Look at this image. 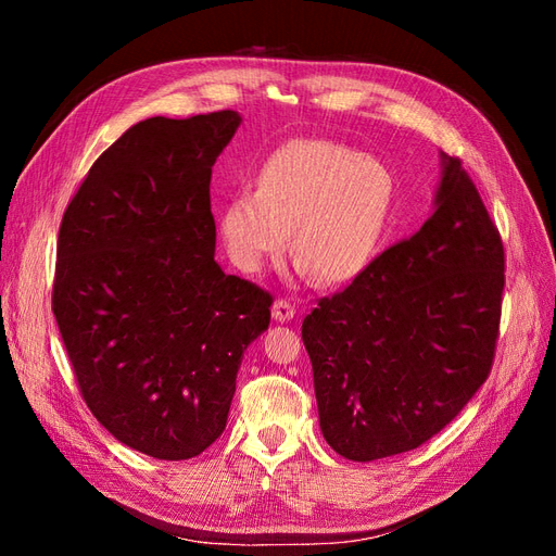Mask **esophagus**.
I'll return each mask as SVG.
<instances>
[{
    "mask_svg": "<svg viewBox=\"0 0 556 556\" xmlns=\"http://www.w3.org/2000/svg\"><path fill=\"white\" fill-rule=\"evenodd\" d=\"M294 315H296V308L290 304L288 299H276V304H274V319H276V323H290Z\"/></svg>",
    "mask_w": 556,
    "mask_h": 556,
    "instance_id": "1",
    "label": "esophagus"
}]
</instances>
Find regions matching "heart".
Wrapping results in <instances>:
<instances>
[{
	"label": "heart",
	"mask_w": 556,
	"mask_h": 556,
	"mask_svg": "<svg viewBox=\"0 0 556 556\" xmlns=\"http://www.w3.org/2000/svg\"><path fill=\"white\" fill-rule=\"evenodd\" d=\"M396 178L382 160L327 139H294L266 157L257 190L231 194L217 215L229 260L255 274L290 243L299 271L323 285L362 276L390 229Z\"/></svg>",
	"instance_id": "obj_1"
}]
</instances>
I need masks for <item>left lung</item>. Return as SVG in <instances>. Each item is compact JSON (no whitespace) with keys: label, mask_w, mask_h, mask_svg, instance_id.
Returning a JSON list of instances; mask_svg holds the SVG:
<instances>
[{"label":"left lung","mask_w":556,"mask_h":556,"mask_svg":"<svg viewBox=\"0 0 556 556\" xmlns=\"http://www.w3.org/2000/svg\"><path fill=\"white\" fill-rule=\"evenodd\" d=\"M503 243L462 162L441 153L433 213L301 325L325 441L352 462L415 450L490 376Z\"/></svg>","instance_id":"1"}]
</instances>
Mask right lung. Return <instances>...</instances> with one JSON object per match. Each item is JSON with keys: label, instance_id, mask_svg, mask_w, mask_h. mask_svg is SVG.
Masks as SVG:
<instances>
[{"label": "right lung", "instance_id": "obj_1", "mask_svg": "<svg viewBox=\"0 0 556 556\" xmlns=\"http://www.w3.org/2000/svg\"><path fill=\"white\" fill-rule=\"evenodd\" d=\"M243 117H148L66 206L53 313L88 408L113 439L180 462L225 431L271 294L215 262L211 174Z\"/></svg>", "mask_w": 556, "mask_h": 556}]
</instances>
